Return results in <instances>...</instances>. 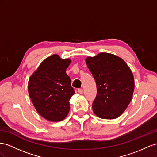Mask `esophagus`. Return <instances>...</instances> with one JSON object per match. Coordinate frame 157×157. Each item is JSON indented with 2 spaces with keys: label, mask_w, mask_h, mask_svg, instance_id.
<instances>
[{
  "label": "esophagus",
  "mask_w": 157,
  "mask_h": 157,
  "mask_svg": "<svg viewBox=\"0 0 157 157\" xmlns=\"http://www.w3.org/2000/svg\"><path fill=\"white\" fill-rule=\"evenodd\" d=\"M78 91L79 92V93L80 94H83V89H78Z\"/></svg>",
  "instance_id": "obj_1"
}]
</instances>
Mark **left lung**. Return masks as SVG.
I'll return each instance as SVG.
<instances>
[{"label":"left lung","mask_w":157,"mask_h":157,"mask_svg":"<svg viewBox=\"0 0 157 157\" xmlns=\"http://www.w3.org/2000/svg\"><path fill=\"white\" fill-rule=\"evenodd\" d=\"M86 62L97 86L93 111L105 119L118 117L127 109L133 94L135 82L131 69L123 59L109 53L88 57Z\"/></svg>","instance_id":"left-lung-1"}]
</instances>
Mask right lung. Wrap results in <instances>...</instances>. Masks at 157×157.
Returning <instances> with one entry per match:
<instances>
[{
	"mask_svg": "<svg viewBox=\"0 0 157 157\" xmlns=\"http://www.w3.org/2000/svg\"><path fill=\"white\" fill-rule=\"evenodd\" d=\"M71 60L54 54L41 63L29 81V93L38 113L50 121H59L70 111V99L75 94L66 69Z\"/></svg>",
	"mask_w": 157,
	"mask_h": 157,
	"instance_id": "1",
	"label": "right lung"
}]
</instances>
